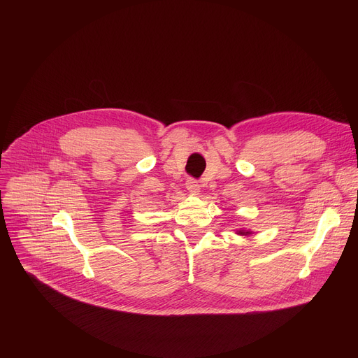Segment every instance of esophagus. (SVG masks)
I'll use <instances>...</instances> for the list:
<instances>
[{"label": "esophagus", "instance_id": "34e87169", "mask_svg": "<svg viewBox=\"0 0 358 358\" xmlns=\"http://www.w3.org/2000/svg\"><path fill=\"white\" fill-rule=\"evenodd\" d=\"M185 187H187V189H188L192 195H198V192H199V184H198V181H196L195 178H188L187 182H185Z\"/></svg>", "mask_w": 358, "mask_h": 358}]
</instances>
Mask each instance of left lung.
I'll return each mask as SVG.
<instances>
[{
	"label": "left lung",
	"instance_id": "left-lung-1",
	"mask_svg": "<svg viewBox=\"0 0 358 358\" xmlns=\"http://www.w3.org/2000/svg\"><path fill=\"white\" fill-rule=\"evenodd\" d=\"M236 234H238V235H245V236H246V235H250L252 232H250V231H245V229H239V231H236Z\"/></svg>",
	"mask_w": 358,
	"mask_h": 358
}]
</instances>
